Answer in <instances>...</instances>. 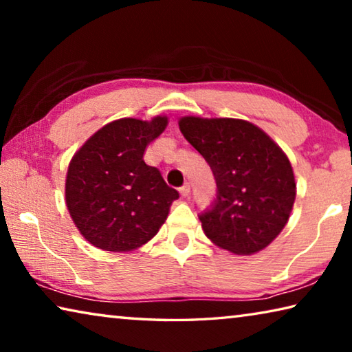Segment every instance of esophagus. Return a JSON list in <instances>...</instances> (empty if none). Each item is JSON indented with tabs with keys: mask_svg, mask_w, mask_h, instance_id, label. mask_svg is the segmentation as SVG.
<instances>
[{
	"mask_svg": "<svg viewBox=\"0 0 352 352\" xmlns=\"http://www.w3.org/2000/svg\"><path fill=\"white\" fill-rule=\"evenodd\" d=\"M180 194H182V197H188V195L190 194V184L189 183L183 184V186L180 188Z\"/></svg>",
	"mask_w": 352,
	"mask_h": 352,
	"instance_id": "1",
	"label": "esophagus"
}]
</instances>
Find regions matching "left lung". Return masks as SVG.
Segmentation results:
<instances>
[{"mask_svg":"<svg viewBox=\"0 0 352 352\" xmlns=\"http://www.w3.org/2000/svg\"><path fill=\"white\" fill-rule=\"evenodd\" d=\"M178 126L216 178V199L199 216L205 234L234 254L270 245L287 223L296 195L287 155L243 119L184 116Z\"/></svg>","mask_w":352,"mask_h":352,"instance_id":"8db88e82","label":"left lung"}]
</instances>
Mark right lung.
I'll return each instance as SVG.
<instances>
[{"label": "right lung", "instance_id": "add662e5", "mask_svg": "<svg viewBox=\"0 0 352 352\" xmlns=\"http://www.w3.org/2000/svg\"><path fill=\"white\" fill-rule=\"evenodd\" d=\"M168 118H122L99 129L71 160L65 197L80 234L105 252H132L162 228L178 192L144 163Z\"/></svg>", "mask_w": 352, "mask_h": 352}]
</instances>
